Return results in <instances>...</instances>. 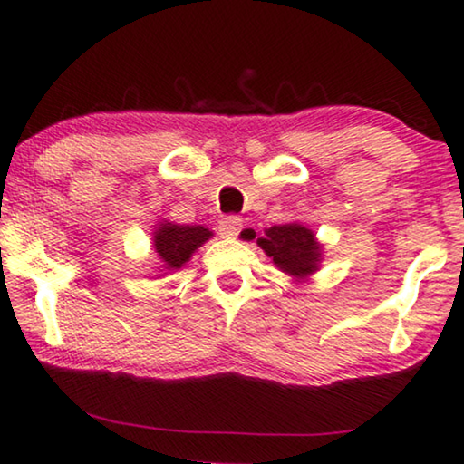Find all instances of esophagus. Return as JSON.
I'll list each match as a JSON object with an SVG mask.
<instances>
[{"mask_svg": "<svg viewBox=\"0 0 464 464\" xmlns=\"http://www.w3.org/2000/svg\"><path fill=\"white\" fill-rule=\"evenodd\" d=\"M239 231H241V218L239 217H225V218L218 220L220 237H227V239L237 237Z\"/></svg>", "mask_w": 464, "mask_h": 464, "instance_id": "1", "label": "esophagus"}]
</instances>
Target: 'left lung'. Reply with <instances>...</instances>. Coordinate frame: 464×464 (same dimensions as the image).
<instances>
[{"instance_id": "8db88e82", "label": "left lung", "mask_w": 464, "mask_h": 464, "mask_svg": "<svg viewBox=\"0 0 464 464\" xmlns=\"http://www.w3.org/2000/svg\"><path fill=\"white\" fill-rule=\"evenodd\" d=\"M246 239H256V244L265 250L273 265L298 283L308 281L321 268L323 244L306 225H275L271 229H265V235L260 237H256L252 231L246 235Z\"/></svg>"}]
</instances>
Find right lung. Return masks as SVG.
I'll list each match as a JSON object with an SVG mask.
<instances>
[{"instance_id": "1", "label": "right lung", "mask_w": 464, "mask_h": 464, "mask_svg": "<svg viewBox=\"0 0 464 464\" xmlns=\"http://www.w3.org/2000/svg\"><path fill=\"white\" fill-rule=\"evenodd\" d=\"M212 231L206 229L204 225H179L169 223L162 218L154 225V233H151V241H154V250L160 266H158V276H164L169 273H175L179 268L189 262L198 247H202L206 241L212 237Z\"/></svg>"}]
</instances>
